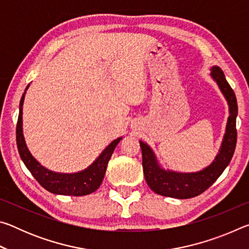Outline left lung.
<instances>
[{"instance_id":"left-lung-1","label":"left lung","mask_w":249,"mask_h":249,"mask_svg":"<svg viewBox=\"0 0 249 249\" xmlns=\"http://www.w3.org/2000/svg\"><path fill=\"white\" fill-rule=\"evenodd\" d=\"M210 75L217 84L218 89L229 105L225 133L223 136L220 149L215 158L208 167L200 171L179 172L165 169L159 163L153 148L142 141H140L142 155V169L147 184L157 195L176 197V199H190L201 195L210 188L230 165L233 157L237 132H236V117H237V101L234 91L226 81L224 72L217 66L211 67Z\"/></svg>"}]
</instances>
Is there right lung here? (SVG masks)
I'll return each mask as SVG.
<instances>
[{
	"mask_svg": "<svg viewBox=\"0 0 249 249\" xmlns=\"http://www.w3.org/2000/svg\"><path fill=\"white\" fill-rule=\"evenodd\" d=\"M29 88V84L25 89L19 102V114L16 126V142H18V148L20 158L25 163L27 169L31 171L38 182L43 185L46 190L53 193V195L62 196H87L98 190V188L102 183L104 179L105 171L111 159V156L114 151L116 145L119 144L122 137L116 138L111 144H108L107 148H104L102 153L99 155L93 162L86 169L78 172H57L44 167L36 158L31 154L28 147L25 142L23 134V105L25 100V94Z\"/></svg>",
	"mask_w": 249,
	"mask_h": 249,
	"instance_id": "add662e5",
	"label": "right lung"
}]
</instances>
